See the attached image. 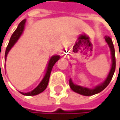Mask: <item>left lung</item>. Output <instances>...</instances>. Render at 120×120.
<instances>
[{"label": "left lung", "mask_w": 120, "mask_h": 120, "mask_svg": "<svg viewBox=\"0 0 120 120\" xmlns=\"http://www.w3.org/2000/svg\"><path fill=\"white\" fill-rule=\"evenodd\" d=\"M105 39H106V42L108 43V46H109V47L110 49V51H111L112 62V67L110 69V71L109 72V74H108L107 79H106V81L101 84V85H99L97 86L94 89H88L87 87H83L81 86L74 85V84L72 83L71 80L69 79V85H70V87L75 92H77L79 94H81L85 95V96L94 95V94H97V93L101 92L102 90H104L108 86V84L110 83V81H111V79H112V78L113 76L115 70V64H116V62H115V49H114V46H113V44H112V39H111V38L110 37L106 36L105 37Z\"/></svg>", "instance_id": "1"}]
</instances>
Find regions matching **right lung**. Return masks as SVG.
Returning <instances> with one entry per match:
<instances>
[{
  "instance_id": "1",
  "label": "right lung",
  "mask_w": 120,
  "mask_h": 120,
  "mask_svg": "<svg viewBox=\"0 0 120 120\" xmlns=\"http://www.w3.org/2000/svg\"><path fill=\"white\" fill-rule=\"evenodd\" d=\"M25 23H26V19H24L22 21H21V23L19 24L17 28L15 30V31L14 32V33L12 34V35L11 36V38H10V41H9V44H8V46L6 48V51H5V60H6L7 55H8V52L10 51V50L12 49V46L14 45V44L16 42L18 39L20 37L21 35L22 34V33L23 31V29H24ZM59 59H60V56H54L51 57V58L49 60V64H48L46 73L44 79L41 81V83L39 84V85L35 89H34L33 91H31L30 92H27V93L21 92V93L22 94L26 95V96H34V95H37V94L42 92L46 88V87L48 85L49 78H50V75H51V70H52V68H53V65L55 64V63Z\"/></svg>"
}]
</instances>
